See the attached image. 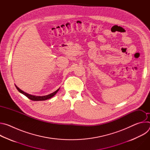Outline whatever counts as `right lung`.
Segmentation results:
<instances>
[{"mask_svg": "<svg viewBox=\"0 0 150 150\" xmlns=\"http://www.w3.org/2000/svg\"><path fill=\"white\" fill-rule=\"evenodd\" d=\"M15 87L16 88V89L18 90L19 92H20L21 93L23 94L24 95H25L27 97H28L29 99L31 100H33V101H43V100H47V99H49L50 98H52V97H53L56 93L57 92L59 91V89H58L57 90H56V91H54V93L50 94H49L47 96H33V95H31V94H28L25 92H24L23 91L21 90V89H19L16 85H15Z\"/></svg>", "mask_w": 150, "mask_h": 150, "instance_id": "obj_1", "label": "right lung"}]
</instances>
